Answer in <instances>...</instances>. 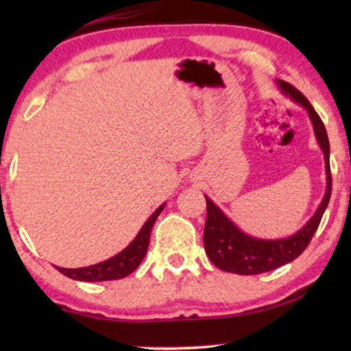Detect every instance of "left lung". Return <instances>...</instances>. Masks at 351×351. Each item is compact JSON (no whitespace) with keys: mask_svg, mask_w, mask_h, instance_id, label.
I'll return each instance as SVG.
<instances>
[{"mask_svg":"<svg viewBox=\"0 0 351 351\" xmlns=\"http://www.w3.org/2000/svg\"><path fill=\"white\" fill-rule=\"evenodd\" d=\"M278 85L285 94H288L295 102L304 105L311 117L314 133L319 145L322 147L325 154L326 169V192L320 203L317 212L299 232L289 239L283 240H258L243 234L237 226L228 219V217L206 197L207 218L204 226V247L209 258L217 268L226 272H234L241 276H254L280 268V266L295 260L310 245L313 235L322 219L324 212L328 206L331 197V170H330V142L326 130L319 117L316 110L313 108L304 94L288 82L278 80Z\"/></svg>","mask_w":351,"mask_h":351,"instance_id":"left-lung-1","label":"left lung"}]
</instances>
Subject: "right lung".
I'll use <instances>...</instances> for the list:
<instances>
[{"instance_id":"obj_1","label":"right lung","mask_w":351,"mask_h":351,"mask_svg":"<svg viewBox=\"0 0 351 351\" xmlns=\"http://www.w3.org/2000/svg\"><path fill=\"white\" fill-rule=\"evenodd\" d=\"M164 204L159 206L156 212L148 218V221L144 224V228L141 229L138 237L133 240L132 245L127 249H123L121 254H117L116 257H112L102 263L86 266V268H77V269H66V268H56L62 272L63 276L74 280L82 282H106V280H119V278L127 277L128 274L138 268L141 265L142 258L145 257V252L148 249V243H150V234L153 229V224L156 221L159 213L162 212Z\"/></svg>"}]
</instances>
